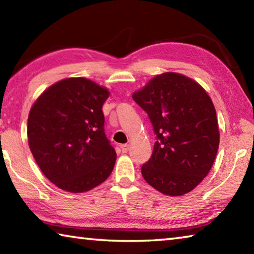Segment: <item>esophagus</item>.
<instances>
[{
  "mask_svg": "<svg viewBox=\"0 0 254 254\" xmlns=\"http://www.w3.org/2000/svg\"><path fill=\"white\" fill-rule=\"evenodd\" d=\"M120 148H121V151L123 152V153H127V151H128V149H130V147H128V144H121L120 145Z\"/></svg>",
  "mask_w": 254,
  "mask_h": 254,
  "instance_id": "1",
  "label": "esophagus"
}]
</instances>
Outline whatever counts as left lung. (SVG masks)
I'll list each match as a JSON object with an SVG mask.
<instances>
[{"instance_id": "left-lung-1", "label": "left lung", "mask_w": 254, "mask_h": 254, "mask_svg": "<svg viewBox=\"0 0 254 254\" xmlns=\"http://www.w3.org/2000/svg\"><path fill=\"white\" fill-rule=\"evenodd\" d=\"M151 121L157 141L141 167L150 186L162 194L192 190L212 168L220 132L207 93L188 77L165 72L132 95Z\"/></svg>"}]
</instances>
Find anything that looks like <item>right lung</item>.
<instances>
[{"label":"right lung","instance_id":"right-lung-1","mask_svg":"<svg viewBox=\"0 0 254 254\" xmlns=\"http://www.w3.org/2000/svg\"><path fill=\"white\" fill-rule=\"evenodd\" d=\"M106 88L77 77L60 80L31 107L28 140L33 158L51 183L83 192L105 182L117 153L104 131Z\"/></svg>","mask_w":254,"mask_h":254}]
</instances>
